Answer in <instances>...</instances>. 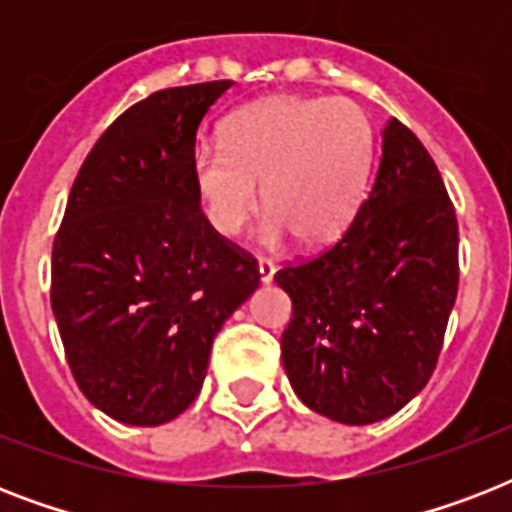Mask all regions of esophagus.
I'll return each instance as SVG.
<instances>
[{
    "mask_svg": "<svg viewBox=\"0 0 512 512\" xmlns=\"http://www.w3.org/2000/svg\"><path fill=\"white\" fill-rule=\"evenodd\" d=\"M257 271H260V281H263V284H271L273 273H276V265H273L271 260L260 257V263H257Z\"/></svg>",
    "mask_w": 512,
    "mask_h": 512,
    "instance_id": "34e87169",
    "label": "esophagus"
}]
</instances>
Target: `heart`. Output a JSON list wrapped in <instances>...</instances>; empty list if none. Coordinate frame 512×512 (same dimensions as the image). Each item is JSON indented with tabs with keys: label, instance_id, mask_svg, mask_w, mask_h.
<instances>
[{
	"label": "heart",
	"instance_id": "b5f03b06",
	"mask_svg": "<svg viewBox=\"0 0 512 512\" xmlns=\"http://www.w3.org/2000/svg\"><path fill=\"white\" fill-rule=\"evenodd\" d=\"M369 164L372 127L358 103L271 98L236 111L223 124L220 146L201 143L193 175L217 233L244 231L265 193L268 244H279L289 231L303 247H324L356 215Z\"/></svg>",
	"mask_w": 512,
	"mask_h": 512
}]
</instances>
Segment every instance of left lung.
Wrapping results in <instances>:
<instances>
[{
    "instance_id": "obj_1",
    "label": "left lung",
    "mask_w": 512,
    "mask_h": 512,
    "mask_svg": "<svg viewBox=\"0 0 512 512\" xmlns=\"http://www.w3.org/2000/svg\"><path fill=\"white\" fill-rule=\"evenodd\" d=\"M276 284L292 300L281 361L313 412L369 425L425 388L457 300L460 231L436 162L396 116L348 228Z\"/></svg>"
}]
</instances>
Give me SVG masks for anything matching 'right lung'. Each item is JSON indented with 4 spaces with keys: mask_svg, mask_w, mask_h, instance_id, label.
Here are the masks:
<instances>
[{
    "mask_svg": "<svg viewBox=\"0 0 512 512\" xmlns=\"http://www.w3.org/2000/svg\"><path fill=\"white\" fill-rule=\"evenodd\" d=\"M231 79L151 92L98 138L52 241V313L76 385L127 425L199 396L212 340L260 284L257 260L209 225L196 130Z\"/></svg>",
    "mask_w": 512,
    "mask_h": 512,
    "instance_id": "obj_1",
    "label": "right lung"
}]
</instances>
